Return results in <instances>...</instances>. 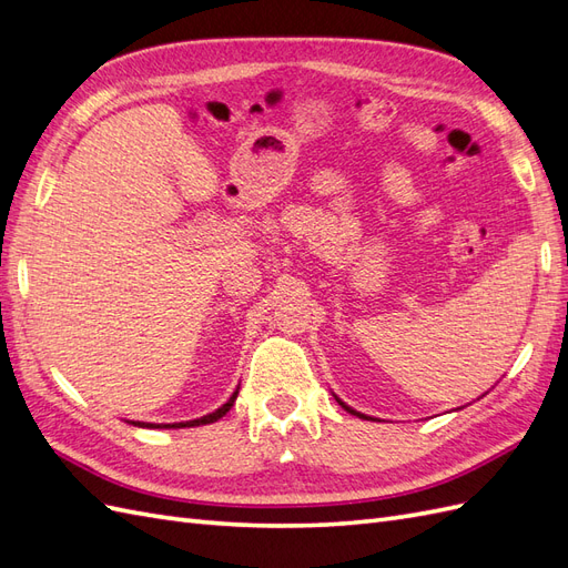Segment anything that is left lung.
<instances>
[{"mask_svg": "<svg viewBox=\"0 0 568 568\" xmlns=\"http://www.w3.org/2000/svg\"><path fill=\"white\" fill-rule=\"evenodd\" d=\"M334 398H336V395H334ZM336 403L343 407V409H346V412H351V415H355V417H359V419H372V417H367V415H363V412H357V409H353L351 405H346V403H343L341 398H336Z\"/></svg>", "mask_w": 568, "mask_h": 568, "instance_id": "left-lung-1", "label": "left lung"}]
</instances>
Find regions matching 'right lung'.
<instances>
[{"label": "right lung", "instance_id": "1", "mask_svg": "<svg viewBox=\"0 0 568 568\" xmlns=\"http://www.w3.org/2000/svg\"><path fill=\"white\" fill-rule=\"evenodd\" d=\"M236 395H239V386H236V390L230 395V400L222 405V407H217L215 412H211V415H203V417H199V419H189V422H175V424H151V422H130V424H134V426H142V428H186V426H201V424H213V422H217V419H222L227 415V412L232 409V405H234V400H236Z\"/></svg>", "mask_w": 568, "mask_h": 568}]
</instances>
